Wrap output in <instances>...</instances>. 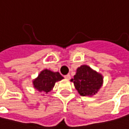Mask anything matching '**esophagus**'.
Instances as JSON below:
<instances>
[{
  "label": "esophagus",
  "instance_id": "obj_1",
  "mask_svg": "<svg viewBox=\"0 0 129 129\" xmlns=\"http://www.w3.org/2000/svg\"><path fill=\"white\" fill-rule=\"evenodd\" d=\"M65 78H66V80H70V79H71V76H70V74H67V75H66V76H65Z\"/></svg>",
  "mask_w": 129,
  "mask_h": 129
}]
</instances>
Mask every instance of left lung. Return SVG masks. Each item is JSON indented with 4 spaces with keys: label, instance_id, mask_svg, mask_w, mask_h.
Listing matches in <instances>:
<instances>
[{
    "label": "left lung",
    "instance_id": "1",
    "mask_svg": "<svg viewBox=\"0 0 129 129\" xmlns=\"http://www.w3.org/2000/svg\"><path fill=\"white\" fill-rule=\"evenodd\" d=\"M75 89L82 96H93L102 87L104 82L102 74L91 69L87 65L78 67L76 74L71 80Z\"/></svg>",
    "mask_w": 129,
    "mask_h": 129
}]
</instances>
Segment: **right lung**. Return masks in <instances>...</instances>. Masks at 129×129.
I'll list each match as a JSON object with an SVG mask.
<instances>
[{"instance_id": "add662e5", "label": "right lung", "mask_w": 129, "mask_h": 129, "mask_svg": "<svg viewBox=\"0 0 129 129\" xmlns=\"http://www.w3.org/2000/svg\"><path fill=\"white\" fill-rule=\"evenodd\" d=\"M63 79V77H62L59 72H52L46 69L42 70L39 74L38 77L33 80L32 82L36 90L47 94V93L53 89L55 83Z\"/></svg>"}]
</instances>
